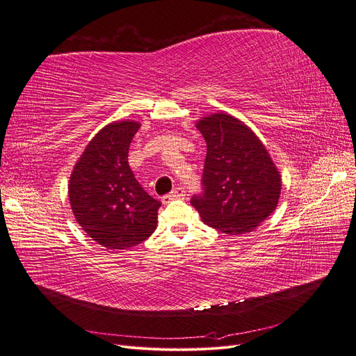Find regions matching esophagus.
Masks as SVG:
<instances>
[{
    "mask_svg": "<svg viewBox=\"0 0 356 356\" xmlns=\"http://www.w3.org/2000/svg\"><path fill=\"white\" fill-rule=\"evenodd\" d=\"M185 196H186V191H185V188H176L175 191H171L168 195L163 196V202H164V204H167V202H170L171 200L185 198Z\"/></svg>",
    "mask_w": 356,
    "mask_h": 356,
    "instance_id": "esophagus-1",
    "label": "esophagus"
}]
</instances>
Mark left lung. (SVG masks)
<instances>
[{
    "label": "left lung",
    "instance_id": "1",
    "mask_svg": "<svg viewBox=\"0 0 356 356\" xmlns=\"http://www.w3.org/2000/svg\"><path fill=\"white\" fill-rule=\"evenodd\" d=\"M207 142L202 185L192 207L221 233L254 232L280 200L282 176L264 143L239 118L214 113L196 122Z\"/></svg>",
    "mask_w": 356,
    "mask_h": 356
}]
</instances>
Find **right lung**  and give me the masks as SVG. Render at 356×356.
<instances>
[{
	"instance_id": "add662e5",
	"label": "right lung",
	"mask_w": 356,
	"mask_h": 356,
	"mask_svg": "<svg viewBox=\"0 0 356 356\" xmlns=\"http://www.w3.org/2000/svg\"><path fill=\"white\" fill-rule=\"evenodd\" d=\"M135 120L104 126L79 156L69 180L76 221L92 241L107 249H129L156 229L161 202L142 189L129 167Z\"/></svg>"
}]
</instances>
